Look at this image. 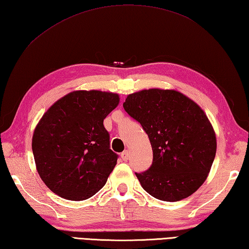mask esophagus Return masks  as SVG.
Instances as JSON below:
<instances>
[{
  "instance_id": "obj_1",
  "label": "esophagus",
  "mask_w": 249,
  "mask_h": 249,
  "mask_svg": "<svg viewBox=\"0 0 249 249\" xmlns=\"http://www.w3.org/2000/svg\"><path fill=\"white\" fill-rule=\"evenodd\" d=\"M121 158H122V160H123V161H127L129 159V152L127 150L123 151V152H122V155H121Z\"/></svg>"
}]
</instances>
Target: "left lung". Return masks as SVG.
I'll use <instances>...</instances> for the list:
<instances>
[{"mask_svg": "<svg viewBox=\"0 0 249 249\" xmlns=\"http://www.w3.org/2000/svg\"><path fill=\"white\" fill-rule=\"evenodd\" d=\"M124 110L142 124L150 140V168L136 173L142 188L163 201L195 193L213 163L216 138L206 113L176 90L146 89L130 93Z\"/></svg>", "mask_w": 249, "mask_h": 249, "instance_id": "1", "label": "left lung"}]
</instances>
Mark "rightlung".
Here are the masks:
<instances>
[{
  "instance_id": "obj_1",
  "label": "right lung",
  "mask_w": 249,
  "mask_h": 249,
  "mask_svg": "<svg viewBox=\"0 0 249 249\" xmlns=\"http://www.w3.org/2000/svg\"><path fill=\"white\" fill-rule=\"evenodd\" d=\"M117 93L76 90L49 107L33 135L43 183L64 199L85 200L105 186L117 155L103 120L119 106Z\"/></svg>"
}]
</instances>
